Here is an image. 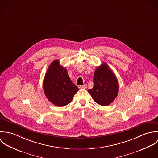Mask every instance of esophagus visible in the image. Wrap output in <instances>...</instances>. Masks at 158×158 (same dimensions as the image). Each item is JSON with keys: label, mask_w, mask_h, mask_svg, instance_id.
<instances>
[{"label": "esophagus", "mask_w": 158, "mask_h": 158, "mask_svg": "<svg viewBox=\"0 0 158 158\" xmlns=\"http://www.w3.org/2000/svg\"><path fill=\"white\" fill-rule=\"evenodd\" d=\"M86 87H87V85H86L85 84H84V85H80V86H79V88H80V89H86Z\"/></svg>", "instance_id": "esophagus-1"}]
</instances>
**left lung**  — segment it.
Wrapping results in <instances>:
<instances>
[{
	"label": "left lung",
	"instance_id": "left-lung-1",
	"mask_svg": "<svg viewBox=\"0 0 158 158\" xmlns=\"http://www.w3.org/2000/svg\"><path fill=\"white\" fill-rule=\"evenodd\" d=\"M94 87L88 90L95 102L106 106L117 96L119 86L118 80L106 63H102L95 70Z\"/></svg>",
	"mask_w": 158,
	"mask_h": 158
}]
</instances>
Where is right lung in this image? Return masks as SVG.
Segmentation results:
<instances>
[{"label":"right lung","instance_id":"1","mask_svg":"<svg viewBox=\"0 0 158 158\" xmlns=\"http://www.w3.org/2000/svg\"><path fill=\"white\" fill-rule=\"evenodd\" d=\"M43 90L49 101L57 106L62 107L71 102L79 89L72 82L66 69L56 60L47 70L43 81Z\"/></svg>","mask_w":158,"mask_h":158}]
</instances>
